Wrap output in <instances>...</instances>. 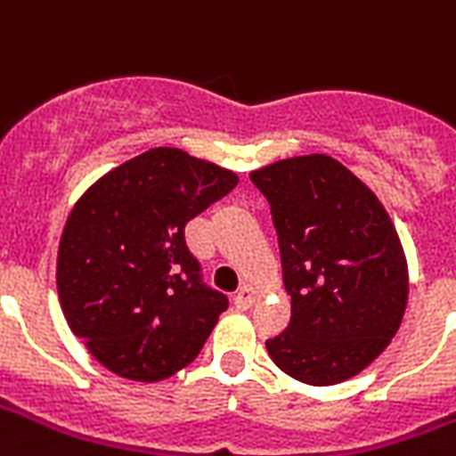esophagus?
<instances>
[{"label": "esophagus", "mask_w": 456, "mask_h": 456, "mask_svg": "<svg viewBox=\"0 0 456 456\" xmlns=\"http://www.w3.org/2000/svg\"><path fill=\"white\" fill-rule=\"evenodd\" d=\"M258 297V290L254 286H241L237 290V296H234V305L239 307V310H248V307L256 303Z\"/></svg>", "instance_id": "34e87169"}]
</instances>
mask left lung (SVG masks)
<instances>
[{
  "mask_svg": "<svg viewBox=\"0 0 456 456\" xmlns=\"http://www.w3.org/2000/svg\"><path fill=\"white\" fill-rule=\"evenodd\" d=\"M271 202L290 325L266 349L307 386L362 373L391 344L408 305V258L388 212L327 153L251 170Z\"/></svg>",
  "mask_w": 456,
  "mask_h": 456,
  "instance_id": "left-lung-1",
  "label": "left lung"
}]
</instances>
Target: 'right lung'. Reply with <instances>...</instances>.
I'll return each mask as SVG.
<instances>
[{
	"instance_id": "1",
	"label": "right lung",
	"mask_w": 456,
	"mask_h": 456,
	"mask_svg": "<svg viewBox=\"0 0 456 456\" xmlns=\"http://www.w3.org/2000/svg\"><path fill=\"white\" fill-rule=\"evenodd\" d=\"M237 183L234 170L159 146L75 202L58 247V300L104 369L156 383L198 356L229 303L200 283L185 224Z\"/></svg>"
}]
</instances>
